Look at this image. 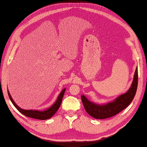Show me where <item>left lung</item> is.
Segmentation results:
<instances>
[{
	"mask_svg": "<svg viewBox=\"0 0 147 147\" xmlns=\"http://www.w3.org/2000/svg\"><path fill=\"white\" fill-rule=\"evenodd\" d=\"M137 86L138 68L136 67L133 83L128 91L118 96L113 102L99 105L89 101L85 95H82V100L87 113L92 117L99 119L111 117L119 113L130 104L136 94Z\"/></svg>",
	"mask_w": 147,
	"mask_h": 147,
	"instance_id": "1",
	"label": "left lung"
}]
</instances>
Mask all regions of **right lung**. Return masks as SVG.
Returning <instances> with one entry per match:
<instances>
[{"mask_svg":"<svg viewBox=\"0 0 147 147\" xmlns=\"http://www.w3.org/2000/svg\"><path fill=\"white\" fill-rule=\"evenodd\" d=\"M65 88L62 90V91L61 92L60 94H59L57 100H56V102L51 106V107H49V109H47V110L43 111H34V110H24V109L20 108V107H18L16 104V103L14 102L13 99H12V98L11 97V96L8 90H7V92H8V95L9 96V98H10L12 104L14 105V107L16 108L21 114L26 115L27 117H32L33 119H36L46 120L52 117L53 115L55 114V112L57 111L59 108L60 107V105L62 102V98H63V96L65 93Z\"/></svg>","mask_w":147,"mask_h":147,"instance_id":"add662e5","label":"right lung"}]
</instances>
